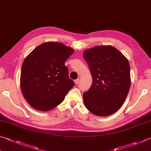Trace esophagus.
I'll return each instance as SVG.
<instances>
[{
    "mask_svg": "<svg viewBox=\"0 0 151 151\" xmlns=\"http://www.w3.org/2000/svg\"><path fill=\"white\" fill-rule=\"evenodd\" d=\"M78 81H79V78L76 79V80L74 81V82H75V84H77L78 83Z\"/></svg>",
    "mask_w": 151,
    "mask_h": 151,
    "instance_id": "34e87169",
    "label": "esophagus"
}]
</instances>
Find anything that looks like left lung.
I'll return each instance as SVG.
<instances>
[{"label":"left lung","instance_id":"8db88e82","mask_svg":"<svg viewBox=\"0 0 151 151\" xmlns=\"http://www.w3.org/2000/svg\"><path fill=\"white\" fill-rule=\"evenodd\" d=\"M83 57L93 79L92 86L83 94L85 107L98 116L116 113L124 103L131 86L127 59L111 45L88 49Z\"/></svg>","mask_w":151,"mask_h":151}]
</instances>
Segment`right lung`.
<instances>
[{"label": "right lung", "instance_id": "add662e5", "mask_svg": "<svg viewBox=\"0 0 151 151\" xmlns=\"http://www.w3.org/2000/svg\"><path fill=\"white\" fill-rule=\"evenodd\" d=\"M73 53V48L63 43L48 42L38 45L24 60L20 88L33 108L47 111L64 100L75 85L65 65Z\"/></svg>", "mask_w": 151, "mask_h": 151}]
</instances>
